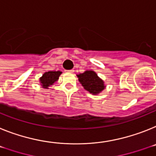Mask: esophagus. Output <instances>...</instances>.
I'll list each match as a JSON object with an SVG mask.
<instances>
[{"mask_svg": "<svg viewBox=\"0 0 156 156\" xmlns=\"http://www.w3.org/2000/svg\"><path fill=\"white\" fill-rule=\"evenodd\" d=\"M74 70H67V72H69V73H74Z\"/></svg>", "mask_w": 156, "mask_h": 156, "instance_id": "1", "label": "esophagus"}]
</instances>
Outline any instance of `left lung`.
Listing matches in <instances>:
<instances>
[{
  "label": "left lung",
  "instance_id": "left-lung-1",
  "mask_svg": "<svg viewBox=\"0 0 156 156\" xmlns=\"http://www.w3.org/2000/svg\"><path fill=\"white\" fill-rule=\"evenodd\" d=\"M77 76L84 89L92 94H98L105 88L104 81L99 78L97 73L93 70H86L84 73L78 74Z\"/></svg>",
  "mask_w": 156,
  "mask_h": 156
}]
</instances>
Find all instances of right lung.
Segmentation results:
<instances>
[{
	"label": "right lung",
	"instance_id": "obj_1",
	"mask_svg": "<svg viewBox=\"0 0 156 156\" xmlns=\"http://www.w3.org/2000/svg\"><path fill=\"white\" fill-rule=\"evenodd\" d=\"M62 74L61 71H48L43 74V75L40 78V82L41 86L44 89H48L50 86L55 83L59 79V75Z\"/></svg>",
	"mask_w": 156,
	"mask_h": 156
}]
</instances>
